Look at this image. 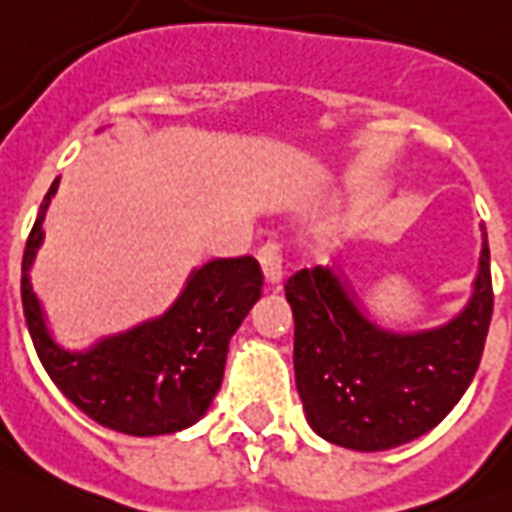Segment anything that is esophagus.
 Listing matches in <instances>:
<instances>
[{
  "label": "esophagus",
  "mask_w": 512,
  "mask_h": 512,
  "mask_svg": "<svg viewBox=\"0 0 512 512\" xmlns=\"http://www.w3.org/2000/svg\"><path fill=\"white\" fill-rule=\"evenodd\" d=\"M259 264L264 269V277L269 285H280L282 269H285V259H282V246L277 240H266L259 248Z\"/></svg>",
  "instance_id": "34e87169"
}]
</instances>
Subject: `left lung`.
Instances as JSON below:
<instances>
[{"label":"left lung","instance_id":"1","mask_svg":"<svg viewBox=\"0 0 512 512\" xmlns=\"http://www.w3.org/2000/svg\"><path fill=\"white\" fill-rule=\"evenodd\" d=\"M481 238L471 301L453 322L426 332L377 327L329 266L287 277L295 384L319 437L377 453L432 432L453 411L479 369L492 322L487 232Z\"/></svg>","mask_w":512,"mask_h":512}]
</instances>
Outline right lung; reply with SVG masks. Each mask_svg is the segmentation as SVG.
I'll list each match as a JSON object with an SVG mask.
<instances>
[{
	"mask_svg": "<svg viewBox=\"0 0 512 512\" xmlns=\"http://www.w3.org/2000/svg\"><path fill=\"white\" fill-rule=\"evenodd\" d=\"M57 185L59 177L38 209L20 280L25 324L46 374L70 403L114 432L156 437L188 429L209 411L225 377L230 337L261 298L259 261L238 256L198 266L167 314L70 353L49 335L28 277Z\"/></svg>",
	"mask_w": 512,
	"mask_h": 512,
	"instance_id": "1",
	"label": "right lung"
}]
</instances>
